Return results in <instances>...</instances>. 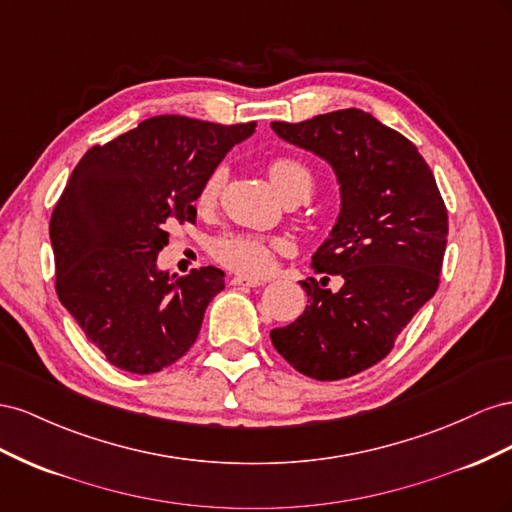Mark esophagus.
<instances>
[{
  "label": "esophagus",
  "instance_id": "1",
  "mask_svg": "<svg viewBox=\"0 0 512 512\" xmlns=\"http://www.w3.org/2000/svg\"><path fill=\"white\" fill-rule=\"evenodd\" d=\"M264 279H257V276H233L231 285H240V287H259L264 285Z\"/></svg>",
  "mask_w": 512,
  "mask_h": 512
}]
</instances>
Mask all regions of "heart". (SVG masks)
<instances>
[{
    "mask_svg": "<svg viewBox=\"0 0 512 512\" xmlns=\"http://www.w3.org/2000/svg\"><path fill=\"white\" fill-rule=\"evenodd\" d=\"M268 175L270 182L276 188L283 199L289 195H300L304 199H309L313 193V173L304 163L296 158H274L268 165ZM225 180V169L218 167L214 169L206 182L201 184L197 203L201 208L212 206V201L216 199L218 191H221ZM289 244L281 238H261L255 236V233H225V236L216 238L212 242V255L216 261H221L223 266L236 270V272H246V274H264L272 268L274 264V255L276 253H285Z\"/></svg>",
    "mask_w": 512,
    "mask_h": 512,
    "instance_id": "1",
    "label": "heart"
}]
</instances>
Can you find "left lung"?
I'll use <instances>...</instances> for the list:
<instances>
[{"instance_id":"obj_1","label":"left lung","mask_w":512,"mask_h":512,"mask_svg":"<svg viewBox=\"0 0 512 512\" xmlns=\"http://www.w3.org/2000/svg\"><path fill=\"white\" fill-rule=\"evenodd\" d=\"M272 130L332 167L341 212L313 255V270L326 276L302 281L309 304L270 339L291 367L319 382L352 377L390 354L440 285L444 199L416 145L367 111L272 122ZM328 273L344 279L339 292L325 287Z\"/></svg>"}]
</instances>
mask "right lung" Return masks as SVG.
<instances>
[{"mask_svg":"<svg viewBox=\"0 0 512 512\" xmlns=\"http://www.w3.org/2000/svg\"><path fill=\"white\" fill-rule=\"evenodd\" d=\"M253 133L255 122L156 115L94 145L72 171L49 225L55 289L113 367L156 373L197 341L225 272L208 266L175 279L156 259L167 225L195 221L201 184Z\"/></svg>","mask_w":512,"mask_h":512,"instance_id":"add662e5","label":"right lung"}]
</instances>
